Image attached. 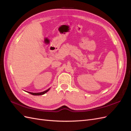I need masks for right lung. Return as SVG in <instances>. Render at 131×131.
I'll return each mask as SVG.
<instances>
[{
	"instance_id": "right-lung-1",
	"label": "right lung",
	"mask_w": 131,
	"mask_h": 131,
	"mask_svg": "<svg viewBox=\"0 0 131 131\" xmlns=\"http://www.w3.org/2000/svg\"><path fill=\"white\" fill-rule=\"evenodd\" d=\"M49 90H50V89H48V90H46V91H43V92H40V93H32V92H28V93H30L31 94H32V95H34V96H39V95H42V94H45V93H46V92H47V91H48Z\"/></svg>"
}]
</instances>
